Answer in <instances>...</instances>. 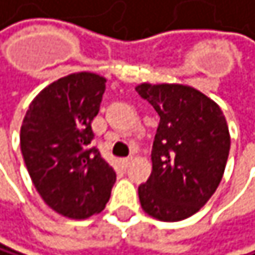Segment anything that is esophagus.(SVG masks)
<instances>
[{
    "label": "esophagus",
    "mask_w": 255,
    "mask_h": 255,
    "mask_svg": "<svg viewBox=\"0 0 255 255\" xmlns=\"http://www.w3.org/2000/svg\"><path fill=\"white\" fill-rule=\"evenodd\" d=\"M131 160H133V157H125V159H121V165L124 166V168H127L130 163H131Z\"/></svg>",
    "instance_id": "34e87169"
}]
</instances>
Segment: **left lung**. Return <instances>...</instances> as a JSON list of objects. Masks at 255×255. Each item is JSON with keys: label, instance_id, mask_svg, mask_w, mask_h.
<instances>
[{"label": "left lung", "instance_id": "8db88e82", "mask_svg": "<svg viewBox=\"0 0 255 255\" xmlns=\"http://www.w3.org/2000/svg\"><path fill=\"white\" fill-rule=\"evenodd\" d=\"M160 116L151 174L137 193L142 210L160 222L196 214L217 190L230 154V130L220 107L183 84L136 85Z\"/></svg>", "mask_w": 255, "mask_h": 255}]
</instances>
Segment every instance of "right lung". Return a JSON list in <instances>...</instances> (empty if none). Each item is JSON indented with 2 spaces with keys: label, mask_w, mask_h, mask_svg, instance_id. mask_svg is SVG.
<instances>
[{
  "label": "right lung",
  "mask_w": 255,
  "mask_h": 255,
  "mask_svg": "<svg viewBox=\"0 0 255 255\" xmlns=\"http://www.w3.org/2000/svg\"><path fill=\"white\" fill-rule=\"evenodd\" d=\"M105 82L90 72L59 78L35 96L22 119L27 171L42 200L68 219L99 214L116 182L113 166L89 148Z\"/></svg>",
  "instance_id": "right-lung-1"
}]
</instances>
